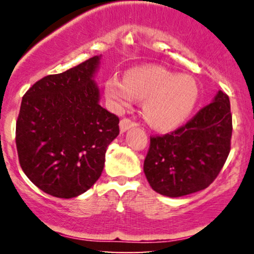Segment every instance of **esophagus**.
Listing matches in <instances>:
<instances>
[{
    "mask_svg": "<svg viewBox=\"0 0 254 254\" xmlns=\"http://www.w3.org/2000/svg\"><path fill=\"white\" fill-rule=\"evenodd\" d=\"M133 127H136V123L135 122L130 121L129 118H123L121 121V124H119V127H121L122 132H125V131H127Z\"/></svg>",
    "mask_w": 254,
    "mask_h": 254,
    "instance_id": "obj_1",
    "label": "esophagus"
}]
</instances>
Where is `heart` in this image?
I'll return each mask as SVG.
<instances>
[{
	"instance_id": "1",
	"label": "heart",
	"mask_w": 254,
	"mask_h": 254,
	"mask_svg": "<svg viewBox=\"0 0 254 254\" xmlns=\"http://www.w3.org/2000/svg\"><path fill=\"white\" fill-rule=\"evenodd\" d=\"M106 97L119 109L129 107L135 98L144 99L147 123L156 130L179 127L196 106L199 89L189 75H176L161 66H142L127 77L112 75L105 82Z\"/></svg>"
}]
</instances>
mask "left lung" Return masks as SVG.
I'll return each mask as SVG.
<instances>
[{
    "mask_svg": "<svg viewBox=\"0 0 254 254\" xmlns=\"http://www.w3.org/2000/svg\"><path fill=\"white\" fill-rule=\"evenodd\" d=\"M232 130L229 98L218 90L212 103L184 127L150 137L143 171L151 189L182 197L208 188L229 155Z\"/></svg>",
    "mask_w": 254,
    "mask_h": 254,
    "instance_id": "obj_1",
    "label": "left lung"
}]
</instances>
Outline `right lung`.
<instances>
[{
    "instance_id": "obj_1",
    "label": "right lung",
    "mask_w": 254,
    "mask_h": 254,
    "mask_svg": "<svg viewBox=\"0 0 254 254\" xmlns=\"http://www.w3.org/2000/svg\"><path fill=\"white\" fill-rule=\"evenodd\" d=\"M100 56L48 75L26 92L15 142L24 173L37 188L74 198L101 176L109 144L119 135V118L100 106L94 81Z\"/></svg>"
}]
</instances>
